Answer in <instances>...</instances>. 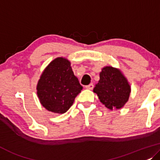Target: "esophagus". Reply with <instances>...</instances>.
<instances>
[{
    "label": "esophagus",
    "mask_w": 160,
    "mask_h": 160,
    "mask_svg": "<svg viewBox=\"0 0 160 160\" xmlns=\"http://www.w3.org/2000/svg\"><path fill=\"white\" fill-rule=\"evenodd\" d=\"M93 87H94L93 85L91 83V84H90L88 85H86V86H85V88L88 89V90H92L93 88Z\"/></svg>",
    "instance_id": "34e87169"
}]
</instances>
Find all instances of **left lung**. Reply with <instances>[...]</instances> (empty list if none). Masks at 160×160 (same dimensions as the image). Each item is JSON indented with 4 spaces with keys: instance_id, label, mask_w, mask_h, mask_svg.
Here are the masks:
<instances>
[{
    "instance_id": "left-lung-1",
    "label": "left lung",
    "mask_w": 160,
    "mask_h": 160,
    "mask_svg": "<svg viewBox=\"0 0 160 160\" xmlns=\"http://www.w3.org/2000/svg\"><path fill=\"white\" fill-rule=\"evenodd\" d=\"M100 80L93 92L100 102L110 110L120 109L129 99L131 88L120 69L111 66L103 67Z\"/></svg>"
}]
</instances>
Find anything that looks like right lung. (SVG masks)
Masks as SVG:
<instances>
[{
	"mask_svg": "<svg viewBox=\"0 0 160 160\" xmlns=\"http://www.w3.org/2000/svg\"><path fill=\"white\" fill-rule=\"evenodd\" d=\"M36 89L42 107L53 113L64 114L73 104L82 86L74 75L70 62L58 57L45 68Z\"/></svg>",
	"mask_w": 160,
	"mask_h": 160,
	"instance_id": "1",
	"label": "right lung"
}]
</instances>
